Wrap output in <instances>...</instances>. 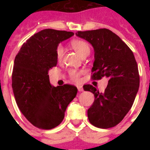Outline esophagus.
Segmentation results:
<instances>
[{"label":"esophagus","instance_id":"1","mask_svg":"<svg viewBox=\"0 0 150 150\" xmlns=\"http://www.w3.org/2000/svg\"><path fill=\"white\" fill-rule=\"evenodd\" d=\"M77 88H78V90H79V92H82V91H83V88H82V86H78Z\"/></svg>","mask_w":150,"mask_h":150}]
</instances>
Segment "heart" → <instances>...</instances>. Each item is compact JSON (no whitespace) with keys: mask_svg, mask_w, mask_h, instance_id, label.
Listing matches in <instances>:
<instances>
[{"mask_svg":"<svg viewBox=\"0 0 150 150\" xmlns=\"http://www.w3.org/2000/svg\"><path fill=\"white\" fill-rule=\"evenodd\" d=\"M71 47L79 54L80 56L83 57L85 55H89L90 52V47L87 42L82 40H72L71 41ZM64 54V49L61 45H58L56 48V57L58 61H61ZM69 77L71 80L78 82L79 80L80 72L77 70L72 69L69 71Z\"/></svg>","mask_w":150,"mask_h":150,"instance_id":"b5f03b06","label":"heart"}]
</instances>
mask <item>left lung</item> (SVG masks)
Listing matches in <instances>:
<instances>
[{
    "label": "left lung",
    "instance_id": "left-lung-1",
    "mask_svg": "<svg viewBox=\"0 0 150 150\" xmlns=\"http://www.w3.org/2000/svg\"><path fill=\"white\" fill-rule=\"evenodd\" d=\"M75 35L87 40L94 49L92 79L108 78L104 93L85 85L95 100L87 114L95 127L109 128L121 122L132 107L139 87V75L133 52L125 42L107 29L79 31Z\"/></svg>",
    "mask_w": 150,
    "mask_h": 150
}]
</instances>
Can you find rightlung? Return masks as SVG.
I'll return each instance as SVG.
<instances>
[{"label":"right lung","mask_w":150,"mask_h":150,"mask_svg":"<svg viewBox=\"0 0 150 150\" xmlns=\"http://www.w3.org/2000/svg\"><path fill=\"white\" fill-rule=\"evenodd\" d=\"M73 35L72 32L41 30L23 43L15 57L11 85L15 101L36 128L48 130L59 125L68 105L76 96L75 86H52L48 75L57 63V47Z\"/></svg>","instance_id":"obj_1"}]
</instances>
